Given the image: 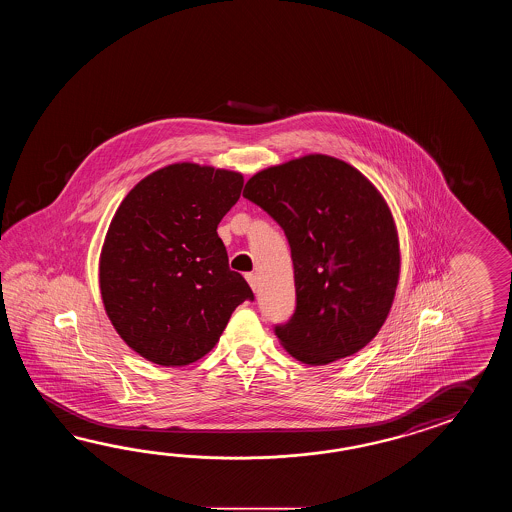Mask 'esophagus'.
Listing matches in <instances>:
<instances>
[{
    "label": "esophagus",
    "mask_w": 512,
    "mask_h": 512,
    "mask_svg": "<svg viewBox=\"0 0 512 512\" xmlns=\"http://www.w3.org/2000/svg\"><path fill=\"white\" fill-rule=\"evenodd\" d=\"M245 278H247V282L251 285L252 291H256V289H258V276H256L254 272H247Z\"/></svg>",
    "instance_id": "obj_1"
}]
</instances>
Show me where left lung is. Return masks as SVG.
Masks as SVG:
<instances>
[{
  "instance_id": "1",
  "label": "left lung",
  "mask_w": 512,
  "mask_h": 512,
  "mask_svg": "<svg viewBox=\"0 0 512 512\" xmlns=\"http://www.w3.org/2000/svg\"><path fill=\"white\" fill-rule=\"evenodd\" d=\"M243 197L285 232L296 307L274 333L294 359H344L379 333L399 282V241L375 186L353 166L305 155L261 170Z\"/></svg>"
}]
</instances>
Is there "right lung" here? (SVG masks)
Listing matches in <instances>:
<instances>
[{
  "label": "right lung",
  "mask_w": 512,
  "mask_h": 512,
  "mask_svg": "<svg viewBox=\"0 0 512 512\" xmlns=\"http://www.w3.org/2000/svg\"><path fill=\"white\" fill-rule=\"evenodd\" d=\"M241 188L236 172L172 164L120 203L100 256V291L111 324L144 359L196 362L216 346L232 311L254 300L216 232Z\"/></svg>",
  "instance_id": "right-lung-1"
}]
</instances>
